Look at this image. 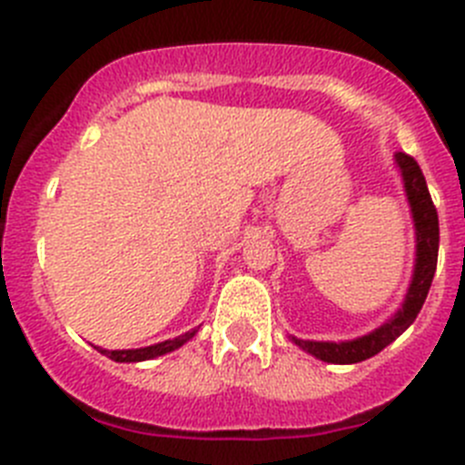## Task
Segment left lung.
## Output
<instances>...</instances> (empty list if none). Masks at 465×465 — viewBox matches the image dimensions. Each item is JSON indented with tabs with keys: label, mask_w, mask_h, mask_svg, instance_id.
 Instances as JSON below:
<instances>
[{
	"label": "left lung",
	"mask_w": 465,
	"mask_h": 465,
	"mask_svg": "<svg viewBox=\"0 0 465 465\" xmlns=\"http://www.w3.org/2000/svg\"><path fill=\"white\" fill-rule=\"evenodd\" d=\"M396 165L401 167L402 186H405V195H408L410 209H412L414 235H417L412 283H410L401 310L389 322L381 323L380 328H375L363 338L347 340V342H314V340L291 338L300 349H305L307 354L326 361V363H361V361L380 354L381 349L389 347L398 335H402L412 326L419 310L424 305L426 295H429L435 265H438V244H440L438 212H435L429 186H426V179L421 174V167L417 165V160L408 153H396Z\"/></svg>",
	"instance_id": "8db88e82"
}]
</instances>
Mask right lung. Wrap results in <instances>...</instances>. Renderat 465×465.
<instances>
[{"label": "right lung", "mask_w": 465, "mask_h": 465, "mask_svg": "<svg viewBox=\"0 0 465 465\" xmlns=\"http://www.w3.org/2000/svg\"><path fill=\"white\" fill-rule=\"evenodd\" d=\"M195 332H197V328H193V331L183 332V335H179V338L165 340V342L151 344V347H142V349H111L109 351V349L97 347V351L104 356H109V359L116 361V363H139V361H149V359H155V356L170 354V351L179 349L182 344H186L188 340L195 335Z\"/></svg>", "instance_id": "right-lung-1"}]
</instances>
